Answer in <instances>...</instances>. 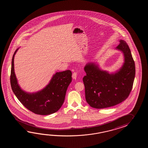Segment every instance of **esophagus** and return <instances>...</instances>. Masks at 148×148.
<instances>
[{
	"instance_id": "obj_1",
	"label": "esophagus",
	"mask_w": 148,
	"mask_h": 148,
	"mask_svg": "<svg viewBox=\"0 0 148 148\" xmlns=\"http://www.w3.org/2000/svg\"><path fill=\"white\" fill-rule=\"evenodd\" d=\"M72 77H73V79H76L77 77V73H76V72H74V73H73Z\"/></svg>"
}]
</instances>
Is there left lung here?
Returning <instances> with one entry per match:
<instances>
[{"instance_id": "left-lung-1", "label": "left lung", "mask_w": 148, "mask_h": 148, "mask_svg": "<svg viewBox=\"0 0 148 148\" xmlns=\"http://www.w3.org/2000/svg\"><path fill=\"white\" fill-rule=\"evenodd\" d=\"M116 49L123 52L125 59L119 71L110 74L94 63H87L84 68L86 100L93 108L101 109L116 105L127 98L132 90L135 75L134 61L125 41L120 40Z\"/></svg>"}]
</instances>
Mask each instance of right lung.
Listing matches in <instances>:
<instances>
[{
    "label": "right lung",
    "instance_id": "1",
    "mask_svg": "<svg viewBox=\"0 0 148 148\" xmlns=\"http://www.w3.org/2000/svg\"><path fill=\"white\" fill-rule=\"evenodd\" d=\"M17 50L13 54L10 78L14 94L27 109L36 114L47 115L56 112L62 106L67 88L72 81L71 71L57 73L43 90L33 94L27 93L19 87L14 72V60Z\"/></svg>",
    "mask_w": 148,
    "mask_h": 148
}]
</instances>
